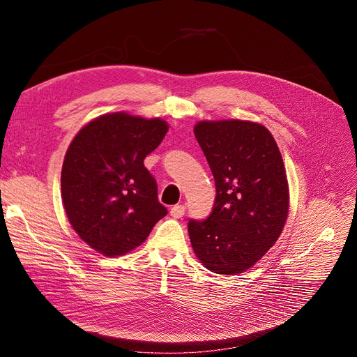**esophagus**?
<instances>
[{
    "mask_svg": "<svg viewBox=\"0 0 357 357\" xmlns=\"http://www.w3.org/2000/svg\"><path fill=\"white\" fill-rule=\"evenodd\" d=\"M185 214V205H174L171 208V215L174 218H181Z\"/></svg>",
    "mask_w": 357,
    "mask_h": 357,
    "instance_id": "1",
    "label": "esophagus"
}]
</instances>
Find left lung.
Returning a JSON list of instances; mask_svg holds the SVG:
<instances>
[{
    "label": "left lung",
    "mask_w": 357,
    "mask_h": 357,
    "mask_svg": "<svg viewBox=\"0 0 357 357\" xmlns=\"http://www.w3.org/2000/svg\"><path fill=\"white\" fill-rule=\"evenodd\" d=\"M194 133L215 181V199L207 218L188 222L192 249L211 272L241 273L284 230L289 192L282 156L257 123L199 121Z\"/></svg>",
    "instance_id": "1"
}]
</instances>
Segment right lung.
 <instances>
[{
  "label": "right lung",
  "instance_id": "obj_1",
  "mask_svg": "<svg viewBox=\"0 0 357 357\" xmlns=\"http://www.w3.org/2000/svg\"><path fill=\"white\" fill-rule=\"evenodd\" d=\"M167 131L160 119L112 112L79 130L65 155L61 188L68 220L93 250L121 256L167 214L144 158Z\"/></svg>",
  "mask_w": 357,
  "mask_h": 357
}]
</instances>
